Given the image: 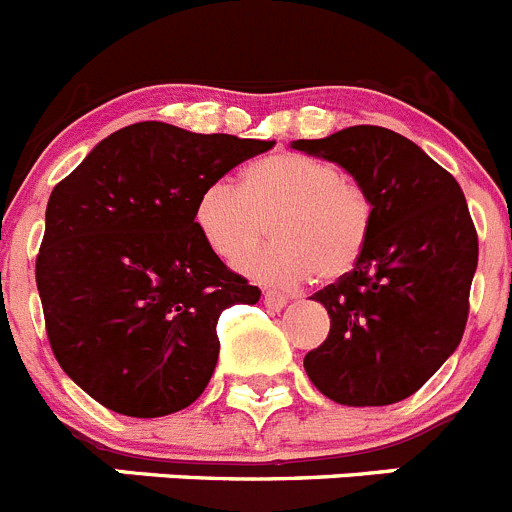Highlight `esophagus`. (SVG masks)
Instances as JSON below:
<instances>
[{
    "label": "esophagus",
    "mask_w": 512,
    "mask_h": 512,
    "mask_svg": "<svg viewBox=\"0 0 512 512\" xmlns=\"http://www.w3.org/2000/svg\"><path fill=\"white\" fill-rule=\"evenodd\" d=\"M262 301H265V306L270 308V311H283L285 303H288V298H285L283 293H275V290H267L265 296H262Z\"/></svg>",
    "instance_id": "obj_1"
}]
</instances>
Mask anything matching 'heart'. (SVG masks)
<instances>
[{
    "label": "heart",
    "instance_id": "obj_1",
    "mask_svg": "<svg viewBox=\"0 0 512 512\" xmlns=\"http://www.w3.org/2000/svg\"><path fill=\"white\" fill-rule=\"evenodd\" d=\"M271 219L270 246L248 251ZM193 219L219 257L267 288H296L313 275L342 278L357 265L370 237L372 201L334 163L301 153H278L252 163L242 186L214 181L199 193Z\"/></svg>",
    "mask_w": 512,
    "mask_h": 512
}]
</instances>
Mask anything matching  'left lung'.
Returning a JSON list of instances; mask_svg holds the SVG:
<instances>
[{
	"label": "left lung",
	"instance_id": "obj_1",
	"mask_svg": "<svg viewBox=\"0 0 512 512\" xmlns=\"http://www.w3.org/2000/svg\"><path fill=\"white\" fill-rule=\"evenodd\" d=\"M290 147L344 168L372 201L362 257L313 296L331 329L303 359L308 380L334 403H398L454 354L467 326L477 232L462 188L385 127L357 124Z\"/></svg>",
	"mask_w": 512,
	"mask_h": 512
}]
</instances>
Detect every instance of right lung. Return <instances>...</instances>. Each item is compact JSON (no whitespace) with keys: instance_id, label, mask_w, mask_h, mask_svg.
Returning a JSON list of instances; mask_svg holds the SVG:
<instances>
[{"instance_id":"1","label":"right lung","mask_w":512,"mask_h":512,"mask_svg":"<svg viewBox=\"0 0 512 512\" xmlns=\"http://www.w3.org/2000/svg\"><path fill=\"white\" fill-rule=\"evenodd\" d=\"M273 145L137 122L53 188L35 267L50 347L109 411L168 416L209 385L216 321L260 290L206 245L193 209L209 183Z\"/></svg>"}]
</instances>
